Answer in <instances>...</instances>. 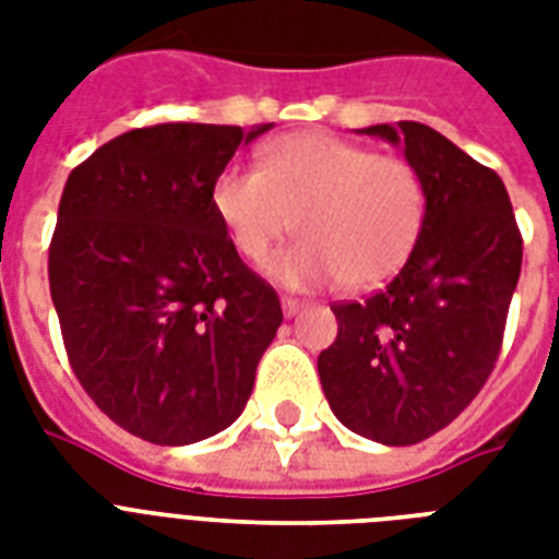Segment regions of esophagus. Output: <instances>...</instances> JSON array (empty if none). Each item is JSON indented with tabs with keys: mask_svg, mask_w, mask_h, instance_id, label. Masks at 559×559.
Wrapping results in <instances>:
<instances>
[{
	"mask_svg": "<svg viewBox=\"0 0 559 559\" xmlns=\"http://www.w3.org/2000/svg\"><path fill=\"white\" fill-rule=\"evenodd\" d=\"M281 307H284V316H296L298 310H301V307H305V301H301V298H289V296H284V298H281Z\"/></svg>",
	"mask_w": 559,
	"mask_h": 559,
	"instance_id": "34e87169",
	"label": "esophagus"
}]
</instances>
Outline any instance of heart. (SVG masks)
<instances>
[{
  "label": "heart",
  "instance_id": "obj_1",
  "mask_svg": "<svg viewBox=\"0 0 559 559\" xmlns=\"http://www.w3.org/2000/svg\"><path fill=\"white\" fill-rule=\"evenodd\" d=\"M211 202L254 266L296 228L301 243L272 263V275L289 287H377L406 263L429 211L424 174L412 162L331 133L272 144L261 168L228 165L214 179Z\"/></svg>",
  "mask_w": 559,
  "mask_h": 559
}]
</instances>
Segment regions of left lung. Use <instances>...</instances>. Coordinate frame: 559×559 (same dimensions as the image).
Masks as SVG:
<instances>
[{
  "label": "left lung",
  "mask_w": 559,
  "mask_h": 559,
  "mask_svg": "<svg viewBox=\"0 0 559 559\" xmlns=\"http://www.w3.org/2000/svg\"><path fill=\"white\" fill-rule=\"evenodd\" d=\"M362 133L403 144L429 211L400 272L366 301L331 305L340 333L319 354L333 415L350 432L408 447L473 403L502 350L522 235L499 174L417 121Z\"/></svg>",
  "instance_id": "8db88e82"
}]
</instances>
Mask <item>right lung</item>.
Masks as SVG:
<instances>
[{"label": "right lung", "mask_w": 559, "mask_h": 559, "mask_svg": "<svg viewBox=\"0 0 559 559\" xmlns=\"http://www.w3.org/2000/svg\"><path fill=\"white\" fill-rule=\"evenodd\" d=\"M270 127H142L66 179L48 287L69 366L142 441L182 447L235 424L284 319L211 202L237 147Z\"/></svg>", "instance_id": "obj_1"}]
</instances>
